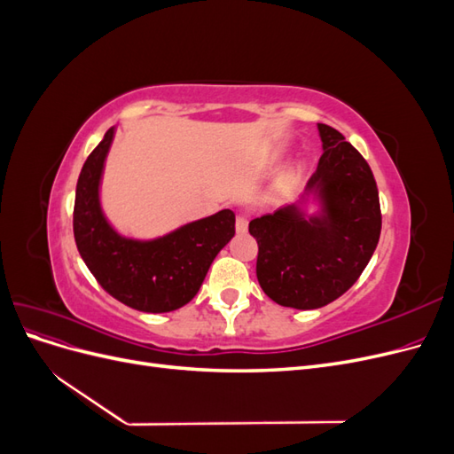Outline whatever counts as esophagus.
<instances>
[{"instance_id":"1","label":"esophagus","mask_w":454,"mask_h":454,"mask_svg":"<svg viewBox=\"0 0 454 454\" xmlns=\"http://www.w3.org/2000/svg\"><path fill=\"white\" fill-rule=\"evenodd\" d=\"M248 222H250L248 215L239 214L237 215V232H246V231H248Z\"/></svg>"}]
</instances>
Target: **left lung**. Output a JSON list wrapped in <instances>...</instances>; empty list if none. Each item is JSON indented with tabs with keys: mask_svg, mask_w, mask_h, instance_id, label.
Returning a JSON list of instances; mask_svg holds the SVG:
<instances>
[{
	"mask_svg": "<svg viewBox=\"0 0 454 454\" xmlns=\"http://www.w3.org/2000/svg\"><path fill=\"white\" fill-rule=\"evenodd\" d=\"M324 153L307 191L320 187L325 217L305 222L286 206L250 222L257 240V280L282 307L310 310L339 299L360 278L382 227L377 182L345 136L318 125Z\"/></svg>",
	"mask_w": 454,
	"mask_h": 454,
	"instance_id": "obj_1",
	"label": "left lung"
}]
</instances>
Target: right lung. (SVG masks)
Returning a JSON list of instances; mask_svg holds the SVG:
<instances>
[{
	"label": "right lung",
	"instance_id": "1",
	"mask_svg": "<svg viewBox=\"0 0 454 454\" xmlns=\"http://www.w3.org/2000/svg\"><path fill=\"white\" fill-rule=\"evenodd\" d=\"M112 140L114 129H109L79 174L74 204L77 250L96 282L122 305L142 312L176 310L197 295L214 257L235 235V212L222 210L153 242L119 237L98 204Z\"/></svg>",
	"mask_w": 454,
	"mask_h": 454
}]
</instances>
